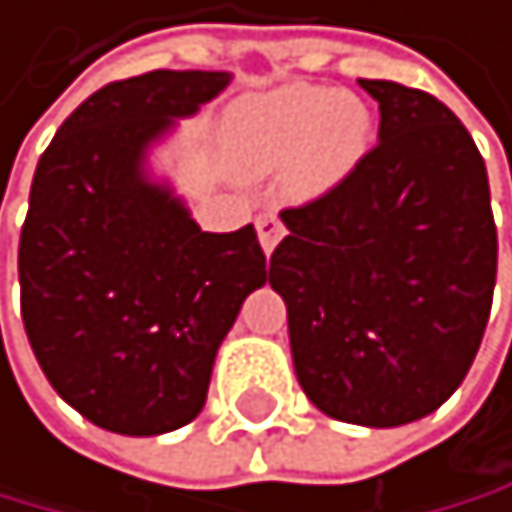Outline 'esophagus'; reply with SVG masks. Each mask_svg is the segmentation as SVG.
Returning <instances> with one entry per match:
<instances>
[{
	"instance_id": "esophagus-1",
	"label": "esophagus",
	"mask_w": 512,
	"mask_h": 512,
	"mask_svg": "<svg viewBox=\"0 0 512 512\" xmlns=\"http://www.w3.org/2000/svg\"><path fill=\"white\" fill-rule=\"evenodd\" d=\"M284 238V225H281V218H274V215H261L258 218V241H261V248L264 254H271L277 248V241Z\"/></svg>"
}]
</instances>
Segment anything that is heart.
<instances>
[{"label":"heart","mask_w":512,"mask_h":512,"mask_svg":"<svg viewBox=\"0 0 512 512\" xmlns=\"http://www.w3.org/2000/svg\"><path fill=\"white\" fill-rule=\"evenodd\" d=\"M225 163L241 179L284 172L294 202L323 199L353 176L372 146V110L323 84H281L241 97L222 127Z\"/></svg>","instance_id":"b5f03b06"}]
</instances>
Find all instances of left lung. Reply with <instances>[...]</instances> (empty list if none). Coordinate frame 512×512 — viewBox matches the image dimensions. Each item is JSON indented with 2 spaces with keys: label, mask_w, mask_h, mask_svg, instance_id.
Here are the masks:
<instances>
[{
  "label": "left lung",
  "mask_w": 512,
  "mask_h": 512,
  "mask_svg": "<svg viewBox=\"0 0 512 512\" xmlns=\"http://www.w3.org/2000/svg\"><path fill=\"white\" fill-rule=\"evenodd\" d=\"M379 146L343 186L281 212L271 287L300 389L323 415L398 428L441 408L480 349L497 284L487 166L438 97L359 81Z\"/></svg>",
  "instance_id": "obj_1"
}]
</instances>
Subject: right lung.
Returning a JSON list of instances; mask_svg holds the SVG:
<instances>
[{
  "label": "right lung",
  "mask_w": 512,
  "mask_h": 512,
  "mask_svg": "<svg viewBox=\"0 0 512 512\" xmlns=\"http://www.w3.org/2000/svg\"><path fill=\"white\" fill-rule=\"evenodd\" d=\"M231 84L150 71L91 94L38 159L19 241L22 323L74 412L130 438L202 412L218 346L271 277L258 231H202L150 156Z\"/></svg>",
  "instance_id": "right-lung-1"
}]
</instances>
